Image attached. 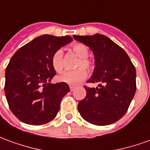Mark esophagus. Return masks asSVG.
Listing matches in <instances>:
<instances>
[{
    "label": "esophagus",
    "instance_id": "esophagus-1",
    "mask_svg": "<svg viewBox=\"0 0 150 150\" xmlns=\"http://www.w3.org/2000/svg\"><path fill=\"white\" fill-rule=\"evenodd\" d=\"M75 89V87H73V86H70V90L71 91H73Z\"/></svg>",
    "mask_w": 150,
    "mask_h": 150
}]
</instances>
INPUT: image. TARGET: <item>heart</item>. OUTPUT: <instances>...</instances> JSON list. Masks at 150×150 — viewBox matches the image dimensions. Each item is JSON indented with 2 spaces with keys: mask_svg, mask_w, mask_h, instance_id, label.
<instances>
[{
  "mask_svg": "<svg viewBox=\"0 0 150 150\" xmlns=\"http://www.w3.org/2000/svg\"><path fill=\"white\" fill-rule=\"evenodd\" d=\"M71 50L79 57V60L77 62L75 67L78 69L74 71H67L57 76V80L60 83H64L68 85L78 84L87 77V72L91 73L94 71V62L89 59L88 47L83 43H75L71 46ZM51 64L56 71H61L65 67V57L62 50H55L51 57ZM85 69L86 70H84Z\"/></svg>",
  "mask_w": 150,
  "mask_h": 150,
  "instance_id": "obj_1",
  "label": "heart"
}]
</instances>
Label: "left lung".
<instances>
[{
	"label": "left lung",
	"instance_id": "left-lung-1",
	"mask_svg": "<svg viewBox=\"0 0 150 150\" xmlns=\"http://www.w3.org/2000/svg\"><path fill=\"white\" fill-rule=\"evenodd\" d=\"M74 38L93 51L96 67L88 83H100L97 88L84 86L87 95L79 102V112L95 125L116 122L128 111L135 95V67L125 51L104 35H74Z\"/></svg>",
	"mask_w": 150,
	"mask_h": 150
}]
</instances>
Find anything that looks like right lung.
<instances>
[{
    "mask_svg": "<svg viewBox=\"0 0 150 150\" xmlns=\"http://www.w3.org/2000/svg\"><path fill=\"white\" fill-rule=\"evenodd\" d=\"M71 37L42 35L18 49L5 70V92L8 107L23 123L40 125L54 119L62 97L70 91L64 83H50L56 75L54 52Z\"/></svg>",
    "mask_w": 150,
    "mask_h": 150,
    "instance_id": "add662e5",
    "label": "right lung"
}]
</instances>
